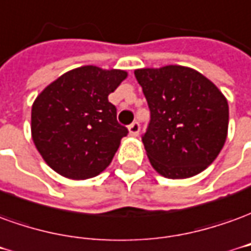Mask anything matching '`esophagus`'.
Listing matches in <instances>:
<instances>
[{"mask_svg":"<svg viewBox=\"0 0 251 251\" xmlns=\"http://www.w3.org/2000/svg\"><path fill=\"white\" fill-rule=\"evenodd\" d=\"M128 131H129V135H131V136H138V135H139V131H140L139 123L134 122L132 124H129Z\"/></svg>","mask_w":251,"mask_h":251,"instance_id":"obj_1","label":"esophagus"}]
</instances>
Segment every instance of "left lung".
Segmentation results:
<instances>
[{
  "mask_svg": "<svg viewBox=\"0 0 251 251\" xmlns=\"http://www.w3.org/2000/svg\"><path fill=\"white\" fill-rule=\"evenodd\" d=\"M135 77L150 108L142 142L152 168L173 179L202 172L227 138L225 96L208 78L184 66L139 69Z\"/></svg>",
  "mask_w": 251,
  "mask_h": 251,
  "instance_id": "obj_1",
  "label": "left lung"
}]
</instances>
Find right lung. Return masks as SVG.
Wrapping results in <instances>:
<instances>
[{
    "label": "right lung",
    "instance_id": "add662e5",
    "mask_svg": "<svg viewBox=\"0 0 251 251\" xmlns=\"http://www.w3.org/2000/svg\"><path fill=\"white\" fill-rule=\"evenodd\" d=\"M127 77L123 70L82 66L50 83L32 105V139L56 173L96 177L111 163L128 129L119 124L108 96Z\"/></svg>",
    "mask_w": 251,
    "mask_h": 251
}]
</instances>
